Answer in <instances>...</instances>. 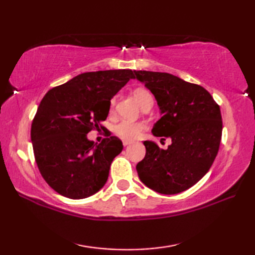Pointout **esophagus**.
Listing matches in <instances>:
<instances>
[{
  "label": "esophagus",
  "instance_id": "obj_1",
  "mask_svg": "<svg viewBox=\"0 0 255 255\" xmlns=\"http://www.w3.org/2000/svg\"><path fill=\"white\" fill-rule=\"evenodd\" d=\"M132 142L131 141H127V140H124L123 141V144H124V147H127V145H129V144H131Z\"/></svg>",
  "mask_w": 255,
  "mask_h": 255
}]
</instances>
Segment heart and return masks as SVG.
Returning a JSON list of instances; mask_svg holds the SVG:
<instances>
[{"label":"heart","instance_id":"1","mask_svg":"<svg viewBox=\"0 0 255 255\" xmlns=\"http://www.w3.org/2000/svg\"><path fill=\"white\" fill-rule=\"evenodd\" d=\"M133 95L138 100L139 104L144 106L147 103L153 102L152 95H151L150 92L142 88H138L133 91ZM116 104V99H112L110 103V108L114 110ZM145 127V124L142 122H132L128 121V119H123L119 123H117L114 127V131L121 138L125 140H133L139 137V134L141 133Z\"/></svg>","mask_w":255,"mask_h":255}]
</instances>
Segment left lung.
I'll use <instances>...</instances> for the list:
<instances>
[{
  "label": "left lung",
  "mask_w": 255,
  "mask_h": 255,
  "mask_svg": "<svg viewBox=\"0 0 255 255\" xmlns=\"http://www.w3.org/2000/svg\"><path fill=\"white\" fill-rule=\"evenodd\" d=\"M134 74L154 95L162 114L152 133L172 139L166 150L153 141L143 142L145 155L136 166L139 178L160 194L186 191L208 172L218 153L223 134L219 105L203 86L173 74Z\"/></svg>",
  "instance_id": "left-lung-1"
}]
</instances>
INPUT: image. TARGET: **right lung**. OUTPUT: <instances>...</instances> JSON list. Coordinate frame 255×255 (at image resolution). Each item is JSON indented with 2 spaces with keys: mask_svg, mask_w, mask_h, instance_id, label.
Wrapping results in <instances>:
<instances>
[{
  "mask_svg": "<svg viewBox=\"0 0 255 255\" xmlns=\"http://www.w3.org/2000/svg\"><path fill=\"white\" fill-rule=\"evenodd\" d=\"M130 69L85 72L49 90L32 119L30 138L41 176L64 197L81 199L99 192L122 152L115 136L97 145L86 133L100 128L112 97L134 78Z\"/></svg>",
  "mask_w": 255,
  "mask_h": 255,
  "instance_id": "right-lung-1",
  "label": "right lung"
}]
</instances>
